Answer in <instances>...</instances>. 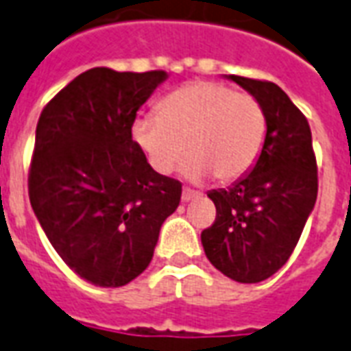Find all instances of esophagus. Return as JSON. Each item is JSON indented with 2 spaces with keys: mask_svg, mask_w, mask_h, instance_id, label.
I'll return each mask as SVG.
<instances>
[{
  "mask_svg": "<svg viewBox=\"0 0 351 351\" xmlns=\"http://www.w3.org/2000/svg\"><path fill=\"white\" fill-rule=\"evenodd\" d=\"M201 197V193L195 190H190V188H184L182 190V201L184 203H188V201H191V199H197Z\"/></svg>",
  "mask_w": 351,
  "mask_h": 351,
  "instance_id": "esophagus-1",
  "label": "esophagus"
}]
</instances>
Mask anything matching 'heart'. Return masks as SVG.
Masks as SVG:
<instances>
[{
	"instance_id": "1",
	"label": "heart",
	"mask_w": 351,
	"mask_h": 351,
	"mask_svg": "<svg viewBox=\"0 0 351 351\" xmlns=\"http://www.w3.org/2000/svg\"><path fill=\"white\" fill-rule=\"evenodd\" d=\"M131 137L148 165L169 175L182 160L193 180L208 175L233 182L258 161L267 138V114L258 97L214 80H193L160 101L158 114L133 120Z\"/></svg>"
}]
</instances>
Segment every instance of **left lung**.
Here are the masks:
<instances>
[{"label":"left lung","instance_id":"8db88e82","mask_svg":"<svg viewBox=\"0 0 351 351\" xmlns=\"http://www.w3.org/2000/svg\"><path fill=\"white\" fill-rule=\"evenodd\" d=\"M258 97L267 138L250 175L228 190L208 191L216 220L203 229L208 261L241 284L280 271L301 239L317 197V165L306 116L274 82L229 75Z\"/></svg>","mask_w":351,"mask_h":351}]
</instances>
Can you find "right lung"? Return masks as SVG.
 <instances>
[{
	"label": "right lung",
	"mask_w": 351,
	"mask_h": 351,
	"mask_svg": "<svg viewBox=\"0 0 351 351\" xmlns=\"http://www.w3.org/2000/svg\"><path fill=\"white\" fill-rule=\"evenodd\" d=\"M165 71L93 67L43 108L27 191L45 235L80 278L120 287L150 265L182 184L156 173L131 137Z\"/></svg>",
	"instance_id": "1"
}]
</instances>
